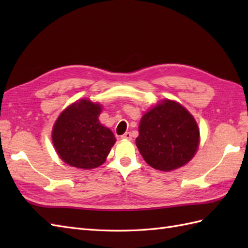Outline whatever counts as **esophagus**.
I'll return each mask as SVG.
<instances>
[{"label": "esophagus", "mask_w": 248, "mask_h": 248, "mask_svg": "<svg viewBox=\"0 0 248 248\" xmlns=\"http://www.w3.org/2000/svg\"><path fill=\"white\" fill-rule=\"evenodd\" d=\"M121 139L123 140H131L132 139V134L130 132H125L124 135H121Z\"/></svg>", "instance_id": "obj_1"}]
</instances>
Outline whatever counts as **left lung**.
<instances>
[{
    "label": "left lung",
    "instance_id": "8db88e82",
    "mask_svg": "<svg viewBox=\"0 0 248 248\" xmlns=\"http://www.w3.org/2000/svg\"><path fill=\"white\" fill-rule=\"evenodd\" d=\"M136 146L155 170L170 171L186 165L196 154L199 129L196 120L180 103L163 100L140 119Z\"/></svg>",
    "mask_w": 248,
    "mask_h": 248
}]
</instances>
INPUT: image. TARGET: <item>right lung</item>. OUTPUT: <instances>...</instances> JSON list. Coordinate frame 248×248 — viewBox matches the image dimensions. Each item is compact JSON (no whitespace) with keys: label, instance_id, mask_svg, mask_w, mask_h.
Returning <instances> with one entry per match:
<instances>
[{"label":"right lung","instance_id":"add662e5","mask_svg":"<svg viewBox=\"0 0 248 248\" xmlns=\"http://www.w3.org/2000/svg\"><path fill=\"white\" fill-rule=\"evenodd\" d=\"M101 105L81 99L62 110L52 130L57 155L66 164L92 170L105 162L116 139L98 119Z\"/></svg>","mask_w":248,"mask_h":248}]
</instances>
